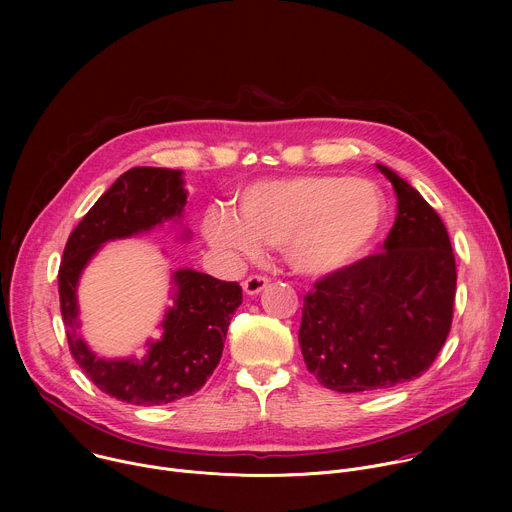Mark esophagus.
<instances>
[{"label": "esophagus", "mask_w": 512, "mask_h": 512, "mask_svg": "<svg viewBox=\"0 0 512 512\" xmlns=\"http://www.w3.org/2000/svg\"><path fill=\"white\" fill-rule=\"evenodd\" d=\"M269 279L265 275H249L245 281H243V291L247 296H255L259 294V291H263L267 287Z\"/></svg>", "instance_id": "esophagus-1"}]
</instances>
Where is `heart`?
Returning a JSON list of instances; mask_svg holds the SVG:
<instances>
[{
  "label": "heart",
  "mask_w": 512,
  "mask_h": 512,
  "mask_svg": "<svg viewBox=\"0 0 512 512\" xmlns=\"http://www.w3.org/2000/svg\"><path fill=\"white\" fill-rule=\"evenodd\" d=\"M239 214L241 221L225 210L204 216L214 249L255 259L261 245L283 247L298 273L326 277L367 255L385 221V198L369 180L306 174L251 184Z\"/></svg>",
  "instance_id": "obj_1"
}]
</instances>
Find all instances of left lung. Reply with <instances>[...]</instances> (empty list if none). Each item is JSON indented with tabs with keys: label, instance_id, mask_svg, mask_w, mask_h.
Wrapping results in <instances>:
<instances>
[{
	"label": "left lung",
	"instance_id": "left-lung-1",
	"mask_svg": "<svg viewBox=\"0 0 512 512\" xmlns=\"http://www.w3.org/2000/svg\"><path fill=\"white\" fill-rule=\"evenodd\" d=\"M377 168L397 194L383 251L320 277L304 296L298 338L306 367L338 393L421 377L454 318L456 259L440 214L393 170Z\"/></svg>",
	"mask_w": 512,
	"mask_h": 512
}]
</instances>
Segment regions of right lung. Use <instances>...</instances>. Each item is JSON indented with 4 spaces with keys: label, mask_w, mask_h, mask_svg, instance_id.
<instances>
[{
    "label": "right lung",
    "mask_w": 512,
    "mask_h": 512,
    "mask_svg": "<svg viewBox=\"0 0 512 512\" xmlns=\"http://www.w3.org/2000/svg\"><path fill=\"white\" fill-rule=\"evenodd\" d=\"M184 204L180 170L131 168L83 216L62 253L58 294L70 354L103 393L125 403L166 405L196 393L218 367L231 316L243 302L237 281L180 269L174 273L176 296L162 324L164 334L150 342L143 360L97 358L79 336L77 281L95 251L105 241L180 216Z\"/></svg>",
    "instance_id": "1"
}]
</instances>
